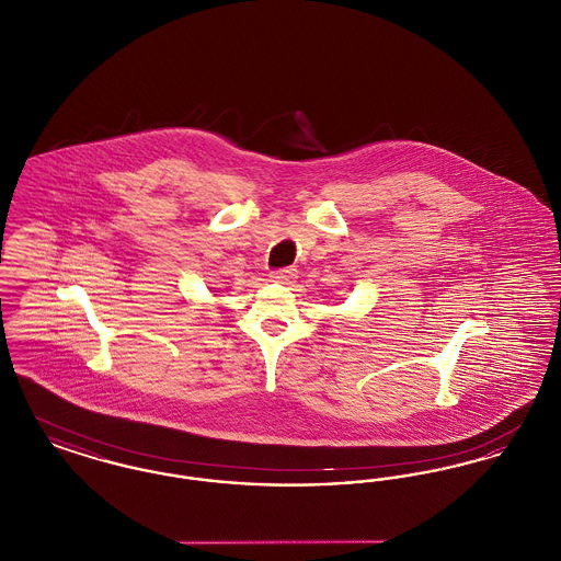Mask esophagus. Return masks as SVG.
<instances>
[{"mask_svg": "<svg viewBox=\"0 0 561 561\" xmlns=\"http://www.w3.org/2000/svg\"><path fill=\"white\" fill-rule=\"evenodd\" d=\"M296 277H298V273H296V268L293 267L271 271V279H273V282H277V284H293Z\"/></svg>", "mask_w": 561, "mask_h": 561, "instance_id": "obj_1", "label": "esophagus"}]
</instances>
